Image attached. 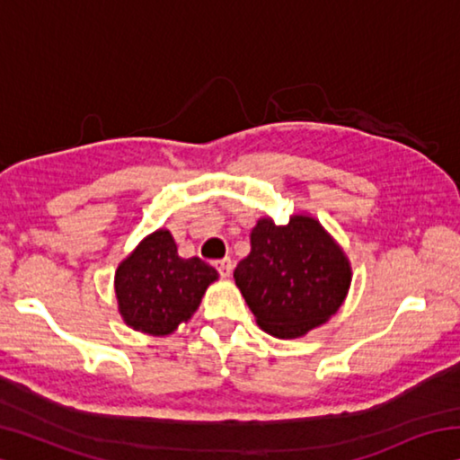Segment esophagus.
<instances>
[{
	"label": "esophagus",
	"instance_id": "obj_1",
	"mask_svg": "<svg viewBox=\"0 0 460 460\" xmlns=\"http://www.w3.org/2000/svg\"><path fill=\"white\" fill-rule=\"evenodd\" d=\"M215 268L219 270V274H221L223 278H229L231 271H233V261H231V258L217 260V261H215Z\"/></svg>",
	"mask_w": 460,
	"mask_h": 460
}]
</instances>
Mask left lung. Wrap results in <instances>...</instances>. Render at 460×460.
Masks as SVG:
<instances>
[{
  "label": "left lung",
  "mask_w": 460,
  "mask_h": 460,
  "mask_svg": "<svg viewBox=\"0 0 460 460\" xmlns=\"http://www.w3.org/2000/svg\"><path fill=\"white\" fill-rule=\"evenodd\" d=\"M233 278L263 331L300 339L337 314L353 270L321 221L298 213L286 225L261 217L252 229V252Z\"/></svg>",
  "instance_id": "obj_1"
}]
</instances>
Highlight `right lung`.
I'll use <instances>...</instances> for the list:
<instances>
[{
  "label": "right lung",
  "mask_w": 460,
  "mask_h": 460,
  "mask_svg": "<svg viewBox=\"0 0 460 460\" xmlns=\"http://www.w3.org/2000/svg\"><path fill=\"white\" fill-rule=\"evenodd\" d=\"M219 279L217 270L199 258L182 260L172 233L146 235L115 270L118 310L129 329L168 337L189 323L207 288Z\"/></svg>",
  "instance_id": "right-lung-1"
}]
</instances>
